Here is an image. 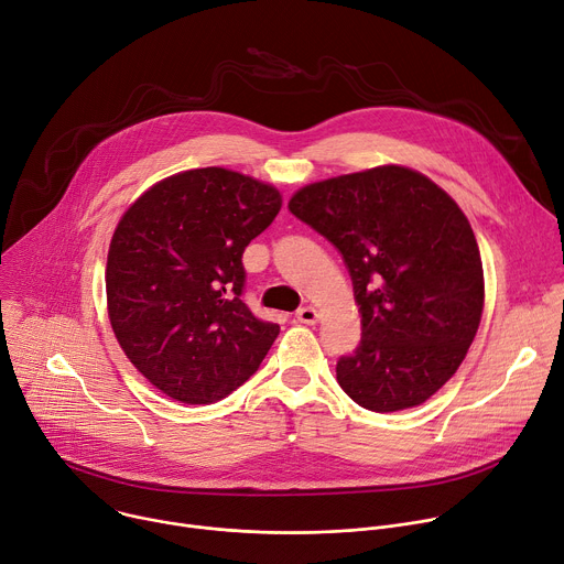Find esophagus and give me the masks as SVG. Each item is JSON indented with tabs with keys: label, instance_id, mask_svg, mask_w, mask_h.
<instances>
[{
	"label": "esophagus",
	"instance_id": "34e87169",
	"mask_svg": "<svg viewBox=\"0 0 564 564\" xmlns=\"http://www.w3.org/2000/svg\"><path fill=\"white\" fill-rule=\"evenodd\" d=\"M296 322L301 324H315L317 322V311L313 305H303V308L296 311Z\"/></svg>",
	"mask_w": 564,
	"mask_h": 564
}]
</instances>
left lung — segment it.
I'll list each match as a JSON object with an SVG mask.
<instances>
[{
    "instance_id": "obj_1",
    "label": "left lung",
    "mask_w": 564,
    "mask_h": 564,
    "mask_svg": "<svg viewBox=\"0 0 564 564\" xmlns=\"http://www.w3.org/2000/svg\"><path fill=\"white\" fill-rule=\"evenodd\" d=\"M288 209L337 247L360 305L362 339L337 360L339 387L380 414L423 404L481 322L484 268L464 212L393 164L303 186Z\"/></svg>"
}]
</instances>
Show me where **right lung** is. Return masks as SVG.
<instances>
[{
    "label": "right lung",
    "instance_id": "add662e5",
    "mask_svg": "<svg viewBox=\"0 0 564 564\" xmlns=\"http://www.w3.org/2000/svg\"><path fill=\"white\" fill-rule=\"evenodd\" d=\"M281 193L236 171H184L119 220L106 270L112 330L137 371L186 404H209L261 367L279 324L242 303V251Z\"/></svg>",
    "mask_w": 564,
    "mask_h": 564
}]
</instances>
